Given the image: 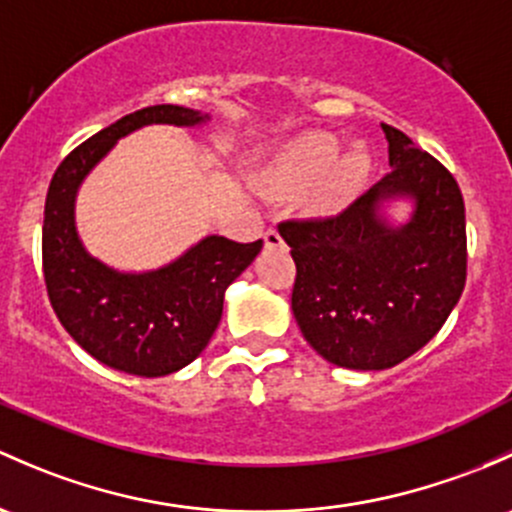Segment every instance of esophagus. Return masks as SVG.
Returning a JSON list of instances; mask_svg holds the SVG:
<instances>
[{"instance_id":"esophagus-1","label":"esophagus","mask_w":512,"mask_h":512,"mask_svg":"<svg viewBox=\"0 0 512 512\" xmlns=\"http://www.w3.org/2000/svg\"><path fill=\"white\" fill-rule=\"evenodd\" d=\"M265 245H267V247H282V245H284L282 235H279L277 228H267V233H265Z\"/></svg>"}]
</instances>
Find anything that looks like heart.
Masks as SVG:
<instances>
[{
    "instance_id": "obj_1",
    "label": "heart",
    "mask_w": 512,
    "mask_h": 512,
    "mask_svg": "<svg viewBox=\"0 0 512 512\" xmlns=\"http://www.w3.org/2000/svg\"><path fill=\"white\" fill-rule=\"evenodd\" d=\"M370 176V157L355 147L341 154V139L328 132H309L294 139L274 164L270 181L287 193H304L309 188L316 211L336 213L363 191Z\"/></svg>"
}]
</instances>
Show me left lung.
Returning a JSON list of instances; mask_svg holds the SVG:
<instances>
[{
  "label": "left lung",
  "mask_w": 512,
  "mask_h": 512,
  "mask_svg": "<svg viewBox=\"0 0 512 512\" xmlns=\"http://www.w3.org/2000/svg\"><path fill=\"white\" fill-rule=\"evenodd\" d=\"M390 174L346 211L277 225L292 247L294 319L321 358L351 370H385L427 346L466 284L464 196L451 171L383 125ZM415 198L413 220L390 229L383 197Z\"/></svg>",
  "instance_id": "1"
}]
</instances>
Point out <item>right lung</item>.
<instances>
[{"instance_id":"add662e5","label":"right lung","mask_w":512,"mask_h":512,"mask_svg":"<svg viewBox=\"0 0 512 512\" xmlns=\"http://www.w3.org/2000/svg\"><path fill=\"white\" fill-rule=\"evenodd\" d=\"M206 115L181 105H152L100 129L78 144L53 174L43 211L41 257L46 292L63 328L95 360L161 378L191 363L223 316L225 289L262 250V240H201L171 265L147 274H120L80 245L73 201L80 181L112 144L144 125H198Z\"/></svg>"}]
</instances>
